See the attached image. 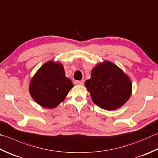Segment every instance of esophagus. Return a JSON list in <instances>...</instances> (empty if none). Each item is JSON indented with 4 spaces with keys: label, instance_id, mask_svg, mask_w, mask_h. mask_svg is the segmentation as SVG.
I'll use <instances>...</instances> for the list:
<instances>
[{
    "label": "esophagus",
    "instance_id": "34e87169",
    "mask_svg": "<svg viewBox=\"0 0 158 158\" xmlns=\"http://www.w3.org/2000/svg\"><path fill=\"white\" fill-rule=\"evenodd\" d=\"M75 84L83 85V84H84V80L82 79V80H81V81H75Z\"/></svg>",
    "mask_w": 158,
    "mask_h": 158
}]
</instances>
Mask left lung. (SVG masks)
Masks as SVG:
<instances>
[{
  "label": "left lung",
  "instance_id": "left-lung-1",
  "mask_svg": "<svg viewBox=\"0 0 158 158\" xmlns=\"http://www.w3.org/2000/svg\"><path fill=\"white\" fill-rule=\"evenodd\" d=\"M92 101L102 109L114 110L122 107L130 98L132 83L129 77L109 61L97 64L91 77L85 82Z\"/></svg>",
  "mask_w": 158,
  "mask_h": 158
}]
</instances>
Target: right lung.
I'll use <instances>...</instances> for the list:
<instances>
[{"mask_svg": "<svg viewBox=\"0 0 158 158\" xmlns=\"http://www.w3.org/2000/svg\"><path fill=\"white\" fill-rule=\"evenodd\" d=\"M73 87L71 80L65 76L63 65L52 60L40 68L29 84V92L40 106L56 107Z\"/></svg>", "mask_w": 158, "mask_h": 158, "instance_id": "right-lung-1", "label": "right lung"}]
</instances>
